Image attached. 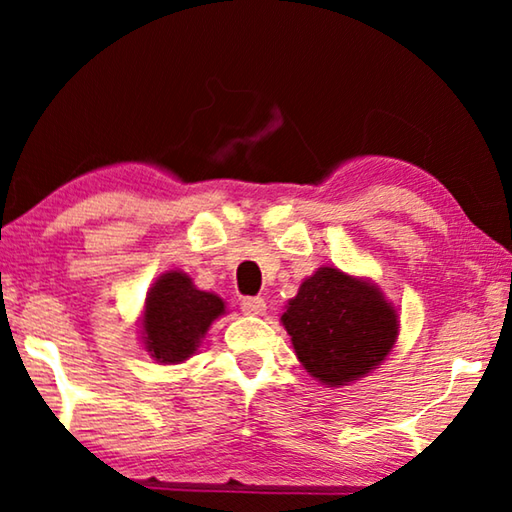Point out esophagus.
Instances as JSON below:
<instances>
[{
    "instance_id": "esophagus-1",
    "label": "esophagus",
    "mask_w": 512,
    "mask_h": 512,
    "mask_svg": "<svg viewBox=\"0 0 512 512\" xmlns=\"http://www.w3.org/2000/svg\"><path fill=\"white\" fill-rule=\"evenodd\" d=\"M241 309H244V314H250V316H264L266 302H264V298L248 296V298L241 300Z\"/></svg>"
}]
</instances>
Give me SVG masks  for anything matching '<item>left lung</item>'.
<instances>
[{
  "instance_id": "obj_1",
  "label": "left lung",
  "mask_w": 512,
  "mask_h": 512,
  "mask_svg": "<svg viewBox=\"0 0 512 512\" xmlns=\"http://www.w3.org/2000/svg\"><path fill=\"white\" fill-rule=\"evenodd\" d=\"M298 361L327 388L348 386L388 357L400 332L393 302L375 284L320 266L282 314Z\"/></svg>"
}]
</instances>
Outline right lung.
<instances>
[{
    "label": "right lung",
    "mask_w": 512,
    "mask_h": 512,
    "mask_svg": "<svg viewBox=\"0 0 512 512\" xmlns=\"http://www.w3.org/2000/svg\"><path fill=\"white\" fill-rule=\"evenodd\" d=\"M225 302L210 291L194 287L183 271L162 273L146 293L142 341L158 363H180L192 357Z\"/></svg>",
    "instance_id": "1"
}]
</instances>
